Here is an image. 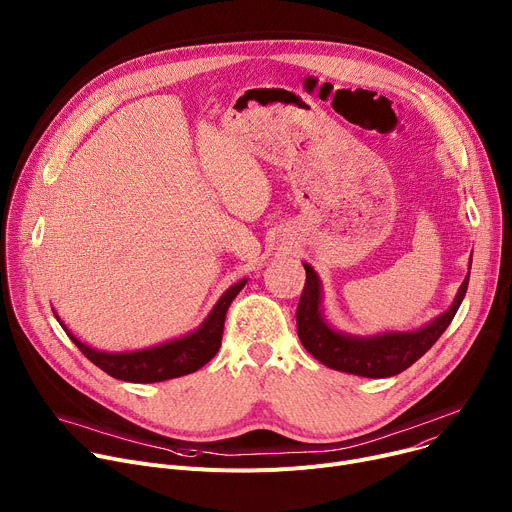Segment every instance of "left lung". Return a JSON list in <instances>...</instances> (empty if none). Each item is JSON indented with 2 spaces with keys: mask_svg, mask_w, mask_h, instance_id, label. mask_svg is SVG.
<instances>
[{
  "mask_svg": "<svg viewBox=\"0 0 512 512\" xmlns=\"http://www.w3.org/2000/svg\"><path fill=\"white\" fill-rule=\"evenodd\" d=\"M471 266V258H469ZM305 268V287L297 305V334L313 359L330 369L361 377L381 379L406 371L449 328L465 297L469 272L463 279L455 301L439 318L412 332H385L377 336H350L330 328L322 316V283L309 264Z\"/></svg>",
  "mask_w": 512,
  "mask_h": 512,
  "instance_id": "obj_1",
  "label": "left lung"
}]
</instances>
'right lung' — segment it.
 <instances>
[{
    "mask_svg": "<svg viewBox=\"0 0 512 512\" xmlns=\"http://www.w3.org/2000/svg\"><path fill=\"white\" fill-rule=\"evenodd\" d=\"M248 281L242 279L229 287L221 299L215 303L207 320L182 338L170 340L160 346H151L145 350H133V352H104L96 350L82 340H77L61 322V318L55 313V318L71 338V342L80 348L84 355L100 367L104 373H108L114 379L131 381V383H157L174 377H182L188 373L199 371L203 365H207L221 346L223 336V324H225V313L244 285Z\"/></svg>",
    "mask_w": 512,
    "mask_h": 512,
    "instance_id": "add662e5",
    "label": "right lung"
}]
</instances>
